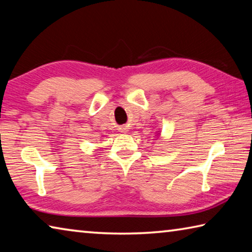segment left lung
I'll return each instance as SVG.
<instances>
[{"instance_id": "8db88e82", "label": "left lung", "mask_w": 252, "mask_h": 252, "mask_svg": "<svg viewBox=\"0 0 252 252\" xmlns=\"http://www.w3.org/2000/svg\"><path fill=\"white\" fill-rule=\"evenodd\" d=\"M158 132H159V131H158Z\"/></svg>"}]
</instances>
